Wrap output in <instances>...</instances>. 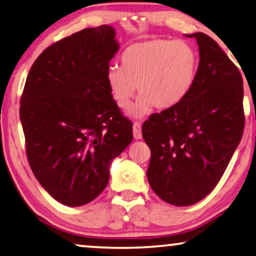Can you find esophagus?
<instances>
[{"label":"esophagus","mask_w":256,"mask_h":256,"mask_svg":"<svg viewBox=\"0 0 256 256\" xmlns=\"http://www.w3.org/2000/svg\"><path fill=\"white\" fill-rule=\"evenodd\" d=\"M132 136L135 140H140L142 138V130H141V124L140 122H135L132 126Z\"/></svg>","instance_id":"esophagus-1"}]
</instances>
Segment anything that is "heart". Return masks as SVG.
<instances>
[{
    "label": "heart",
    "mask_w": 256,
    "mask_h": 256,
    "mask_svg": "<svg viewBox=\"0 0 256 256\" xmlns=\"http://www.w3.org/2000/svg\"><path fill=\"white\" fill-rule=\"evenodd\" d=\"M198 68V54L191 44L155 38L126 48L121 66L107 68L106 84L121 110L130 107L138 86L142 96L130 115L142 118L154 106L169 110L184 100L194 87Z\"/></svg>",
    "instance_id": "1"
}]
</instances>
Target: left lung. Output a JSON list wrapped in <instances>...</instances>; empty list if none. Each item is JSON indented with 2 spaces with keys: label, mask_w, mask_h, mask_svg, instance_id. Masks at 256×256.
Returning <instances> with one entry per match:
<instances>
[{
  "label": "left lung",
  "mask_w": 256,
  "mask_h": 256,
  "mask_svg": "<svg viewBox=\"0 0 256 256\" xmlns=\"http://www.w3.org/2000/svg\"><path fill=\"white\" fill-rule=\"evenodd\" d=\"M199 48V68L190 93L180 104L150 115L142 136L152 152L146 177L169 204L194 205L225 172L244 132L240 71L216 40L185 34Z\"/></svg>",
  "instance_id": "left-lung-1"
}]
</instances>
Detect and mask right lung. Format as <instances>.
<instances>
[{
  "label": "right lung",
  "mask_w": 256,
  "mask_h": 256,
  "mask_svg": "<svg viewBox=\"0 0 256 256\" xmlns=\"http://www.w3.org/2000/svg\"><path fill=\"white\" fill-rule=\"evenodd\" d=\"M110 26L84 29L52 44L34 60L20 98V118L31 170L56 200L82 206L110 180V162L132 141L106 84L118 51Z\"/></svg>",
  "instance_id": "1"
}]
</instances>
